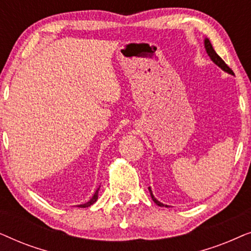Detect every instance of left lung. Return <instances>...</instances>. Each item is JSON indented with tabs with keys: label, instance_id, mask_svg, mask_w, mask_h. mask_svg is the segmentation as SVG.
Segmentation results:
<instances>
[{
	"label": "left lung",
	"instance_id": "obj_1",
	"mask_svg": "<svg viewBox=\"0 0 251 251\" xmlns=\"http://www.w3.org/2000/svg\"><path fill=\"white\" fill-rule=\"evenodd\" d=\"M204 48H205V51H207L208 56L210 57V59L214 61V63L217 65L219 68H222L223 71L226 72V73H228V74H231V75H234V73H233V71L231 70V68H229L227 65L225 64V61L223 60L222 58L219 57L217 53H216V51L214 50V48H212V46H211L210 41H209V39H207V37H205V39H204ZM149 191H150V193H151V197H152V200L155 202V203L159 205V207H169V205L161 203L160 201L156 200L155 197H154L153 193H152V190H151V187H149Z\"/></svg>",
	"mask_w": 251,
	"mask_h": 251
}]
</instances>
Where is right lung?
Segmentation results:
<instances>
[{"label":"right lung","mask_w":251,"mask_h":251,"mask_svg":"<svg viewBox=\"0 0 251 251\" xmlns=\"http://www.w3.org/2000/svg\"><path fill=\"white\" fill-rule=\"evenodd\" d=\"M99 188H100V186H99L97 190H96V192H95V194L92 195V198L90 199V200H89L88 202H85V203H83V204H78L77 207L78 208H87V207H90L91 204H94L96 201L98 200V192H99Z\"/></svg>","instance_id":"1"}]
</instances>
